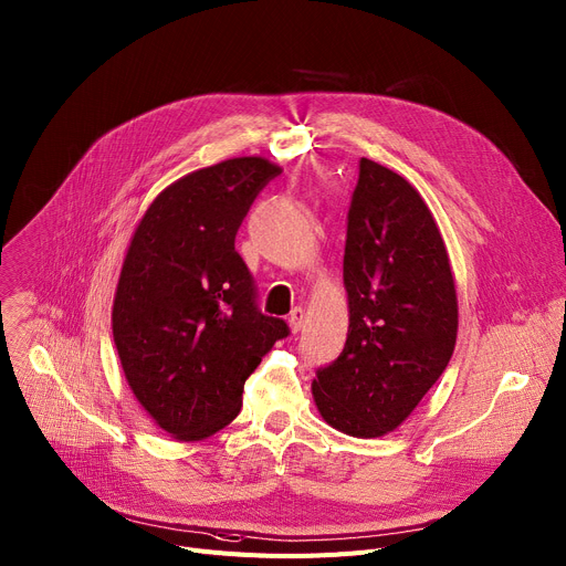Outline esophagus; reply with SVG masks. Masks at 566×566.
I'll return each instance as SVG.
<instances>
[{
  "label": "esophagus",
  "mask_w": 566,
  "mask_h": 566,
  "mask_svg": "<svg viewBox=\"0 0 566 566\" xmlns=\"http://www.w3.org/2000/svg\"><path fill=\"white\" fill-rule=\"evenodd\" d=\"M289 325H291V332H300L303 329V325H305V310L303 307H295L293 312H291V316H289Z\"/></svg>",
  "instance_id": "obj_1"
}]
</instances>
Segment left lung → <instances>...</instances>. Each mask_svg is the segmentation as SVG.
Wrapping results in <instances>:
<instances>
[{
  "label": "left lung",
  "mask_w": 566,
  "mask_h": 566,
  "mask_svg": "<svg viewBox=\"0 0 566 566\" xmlns=\"http://www.w3.org/2000/svg\"><path fill=\"white\" fill-rule=\"evenodd\" d=\"M346 346L316 370L325 423L350 437L396 430L441 378L458 338V295L437 222L405 177L359 161L344 254Z\"/></svg>",
  "instance_id": "left-lung-1"
}]
</instances>
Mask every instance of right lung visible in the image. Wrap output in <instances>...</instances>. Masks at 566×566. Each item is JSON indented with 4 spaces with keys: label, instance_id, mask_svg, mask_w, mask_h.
Masks as SVG:
<instances>
[{
    "label": "right lung",
    "instance_id": "right-lung-1",
    "mask_svg": "<svg viewBox=\"0 0 566 566\" xmlns=\"http://www.w3.org/2000/svg\"><path fill=\"white\" fill-rule=\"evenodd\" d=\"M282 172L239 157L170 184L140 218L113 300V342L125 378L155 423L200 441L241 411L243 385L282 318L261 314L256 284L234 250L254 198Z\"/></svg>",
    "mask_w": 566,
    "mask_h": 566
}]
</instances>
